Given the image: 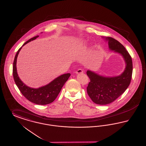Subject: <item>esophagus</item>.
I'll return each mask as SVG.
<instances>
[{
	"mask_svg": "<svg viewBox=\"0 0 146 146\" xmlns=\"http://www.w3.org/2000/svg\"><path fill=\"white\" fill-rule=\"evenodd\" d=\"M76 74H80V73H83V70H82V69H78L76 72Z\"/></svg>",
	"mask_w": 146,
	"mask_h": 146,
	"instance_id": "1",
	"label": "esophagus"
}]
</instances>
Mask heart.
Returning a JSON list of instances; mask_svg holds the SVG:
<instances>
[{
  "label": "heart",
  "mask_w": 146,
  "mask_h": 146,
  "mask_svg": "<svg viewBox=\"0 0 146 146\" xmlns=\"http://www.w3.org/2000/svg\"><path fill=\"white\" fill-rule=\"evenodd\" d=\"M85 42V41H83V42H82V43H83V44H84Z\"/></svg>",
  "instance_id": "1"
}]
</instances>
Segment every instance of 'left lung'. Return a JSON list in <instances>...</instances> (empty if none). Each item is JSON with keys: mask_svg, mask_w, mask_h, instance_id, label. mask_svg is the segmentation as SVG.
<instances>
[{"mask_svg": "<svg viewBox=\"0 0 146 146\" xmlns=\"http://www.w3.org/2000/svg\"><path fill=\"white\" fill-rule=\"evenodd\" d=\"M103 38L108 42L110 50L122 56L126 66L124 72L118 76H102L87 70L90 80L87 87L88 94L94 103L101 105L110 104L122 95L130 84L132 74V58L125 47L113 38Z\"/></svg>", "mask_w": 146, "mask_h": 146, "instance_id": "left-lung-1", "label": "left lung"}]
</instances>
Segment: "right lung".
<instances>
[{"instance_id":"obj_1","label":"right lung","mask_w":146,"mask_h":146,"mask_svg":"<svg viewBox=\"0 0 146 146\" xmlns=\"http://www.w3.org/2000/svg\"><path fill=\"white\" fill-rule=\"evenodd\" d=\"M38 36L39 35H36L28 40L17 51L13 63V76L15 82L22 94L28 101L35 104L45 105L51 104L55 100L61 90L63 86L68 79L70 74L66 73L58 76L48 84L37 89L30 88L22 82L17 72L16 62L17 56L22 48L25 45L35 40Z\"/></svg>"}]
</instances>
